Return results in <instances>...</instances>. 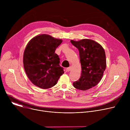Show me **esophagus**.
I'll use <instances>...</instances> for the list:
<instances>
[{
    "label": "esophagus",
    "instance_id": "esophagus-1",
    "mask_svg": "<svg viewBox=\"0 0 130 130\" xmlns=\"http://www.w3.org/2000/svg\"><path fill=\"white\" fill-rule=\"evenodd\" d=\"M71 68H71V67H68V68H66V71H68H68H70L71 70Z\"/></svg>",
    "mask_w": 130,
    "mask_h": 130
}]
</instances>
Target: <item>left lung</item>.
Returning <instances> with one entry per match:
<instances>
[{"label": "left lung", "instance_id": "obj_1", "mask_svg": "<svg viewBox=\"0 0 130 130\" xmlns=\"http://www.w3.org/2000/svg\"><path fill=\"white\" fill-rule=\"evenodd\" d=\"M70 42L79 50L82 68L80 79L73 85L80 90L89 89L97 85L103 77L106 66L105 51L100 44L92 40Z\"/></svg>", "mask_w": 130, "mask_h": 130}]
</instances>
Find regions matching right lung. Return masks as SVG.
Instances as JSON below:
<instances>
[{"label": "right lung", "mask_w": 130, "mask_h": 130, "mask_svg": "<svg viewBox=\"0 0 130 130\" xmlns=\"http://www.w3.org/2000/svg\"><path fill=\"white\" fill-rule=\"evenodd\" d=\"M62 40L45 34L32 38L24 53V67L31 82L41 88L47 89L57 83L64 73L60 58L55 53Z\"/></svg>", "instance_id": "add662e5"}]
</instances>
